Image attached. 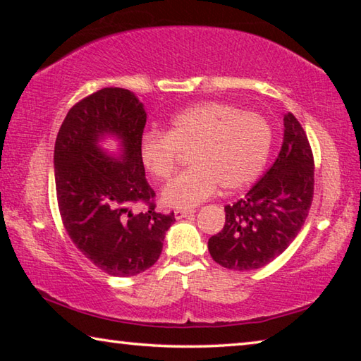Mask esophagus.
<instances>
[{"label":"esophagus","mask_w":361,"mask_h":361,"mask_svg":"<svg viewBox=\"0 0 361 361\" xmlns=\"http://www.w3.org/2000/svg\"><path fill=\"white\" fill-rule=\"evenodd\" d=\"M189 216H194V210H175L176 219H183V218H189Z\"/></svg>","instance_id":"obj_1"}]
</instances>
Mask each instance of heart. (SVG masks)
<instances>
[{
	"label": "heart",
	"instance_id": "b5f03b06",
	"mask_svg": "<svg viewBox=\"0 0 361 361\" xmlns=\"http://www.w3.org/2000/svg\"><path fill=\"white\" fill-rule=\"evenodd\" d=\"M191 169L162 191V202L192 209L215 195L235 192L258 178L272 149V129L266 118L223 102L197 103L173 116L167 129L148 132L140 140L138 156L152 178L173 173L178 151H189Z\"/></svg>",
	"mask_w": 361,
	"mask_h": 361
}]
</instances>
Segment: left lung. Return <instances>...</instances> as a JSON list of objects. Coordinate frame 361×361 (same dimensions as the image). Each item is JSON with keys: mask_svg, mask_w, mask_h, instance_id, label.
<instances>
[{"mask_svg": "<svg viewBox=\"0 0 361 361\" xmlns=\"http://www.w3.org/2000/svg\"><path fill=\"white\" fill-rule=\"evenodd\" d=\"M283 143L264 176L235 204L226 205L221 232L209 239L219 266L255 271L282 255L307 218L314 197V156L302 126L283 118Z\"/></svg>", "mask_w": 361, "mask_h": 361, "instance_id": "left-lung-1", "label": "left lung"}]
</instances>
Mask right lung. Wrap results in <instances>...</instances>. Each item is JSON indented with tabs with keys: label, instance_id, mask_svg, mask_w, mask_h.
<instances>
[{
	"label": "right lung",
	"instance_id": "add662e5",
	"mask_svg": "<svg viewBox=\"0 0 361 361\" xmlns=\"http://www.w3.org/2000/svg\"><path fill=\"white\" fill-rule=\"evenodd\" d=\"M146 113L135 94L105 87L73 106L60 126L54 173L60 216L85 258L114 277H130L159 259L173 212H156L152 188L138 156ZM121 140V157L98 142ZM145 203L135 212L133 207Z\"/></svg>",
	"mask_w": 361,
	"mask_h": 361
}]
</instances>
